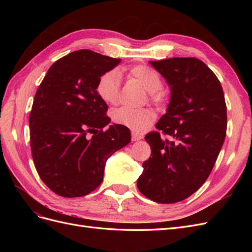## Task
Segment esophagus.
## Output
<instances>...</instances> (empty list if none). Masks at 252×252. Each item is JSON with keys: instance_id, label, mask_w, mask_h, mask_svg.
<instances>
[{"instance_id": "34e87169", "label": "esophagus", "mask_w": 252, "mask_h": 252, "mask_svg": "<svg viewBox=\"0 0 252 252\" xmlns=\"http://www.w3.org/2000/svg\"><path fill=\"white\" fill-rule=\"evenodd\" d=\"M141 139H142V135H140L139 133L132 131V133H131V140H132V142H136V141H139Z\"/></svg>"}]
</instances>
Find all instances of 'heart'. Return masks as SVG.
I'll return each instance as SVG.
<instances>
[{
  "label": "heart",
  "mask_w": 252,
  "mask_h": 252,
  "mask_svg": "<svg viewBox=\"0 0 252 252\" xmlns=\"http://www.w3.org/2000/svg\"><path fill=\"white\" fill-rule=\"evenodd\" d=\"M126 74L133 78L151 94L154 101L162 102L164 94L161 91L163 86L159 74L146 65H135L129 68H119L118 70L105 72L96 84V94L101 100L114 105L119 101L122 79L121 75ZM156 119V113L150 109H132L130 107H120L112 112V120L116 124L125 126L134 132H142Z\"/></svg>",
  "instance_id": "1"
}]
</instances>
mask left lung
<instances>
[{
    "label": "left lung",
    "instance_id": "left-lung-1",
    "mask_svg": "<svg viewBox=\"0 0 252 252\" xmlns=\"http://www.w3.org/2000/svg\"><path fill=\"white\" fill-rule=\"evenodd\" d=\"M170 87L166 113L145 140L151 156L143 163L140 191L151 201L172 204L194 193L216 164L227 129V108L217 75L201 60L150 61Z\"/></svg>",
    "mask_w": 252,
    "mask_h": 252
}]
</instances>
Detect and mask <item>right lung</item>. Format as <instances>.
Segmentation results:
<instances>
[{
    "label": "right lung",
    "instance_id": "obj_1",
    "mask_svg": "<svg viewBox=\"0 0 252 252\" xmlns=\"http://www.w3.org/2000/svg\"><path fill=\"white\" fill-rule=\"evenodd\" d=\"M121 62L88 49L53 63L36 90L29 116L30 147L41 180L58 195L84 196L101 185L107 159L130 142L125 126L110 123L96 94L105 72Z\"/></svg>",
    "mask_w": 252,
    "mask_h": 252
}]
</instances>
